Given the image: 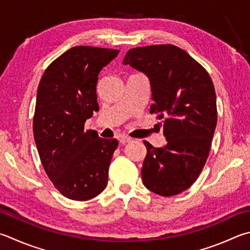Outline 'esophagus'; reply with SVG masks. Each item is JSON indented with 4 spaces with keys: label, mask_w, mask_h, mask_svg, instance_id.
Returning a JSON list of instances; mask_svg holds the SVG:
<instances>
[{
    "label": "esophagus",
    "mask_w": 250,
    "mask_h": 250,
    "mask_svg": "<svg viewBox=\"0 0 250 250\" xmlns=\"http://www.w3.org/2000/svg\"><path fill=\"white\" fill-rule=\"evenodd\" d=\"M118 140H119V142L121 143V144H125V143H128V142H130L131 141V138H129L128 135H125V134H120L119 137H118Z\"/></svg>",
    "instance_id": "34e87169"
}]
</instances>
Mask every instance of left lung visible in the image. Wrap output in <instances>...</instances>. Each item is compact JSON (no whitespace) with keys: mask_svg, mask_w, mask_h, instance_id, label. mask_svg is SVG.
<instances>
[{"mask_svg":"<svg viewBox=\"0 0 250 250\" xmlns=\"http://www.w3.org/2000/svg\"><path fill=\"white\" fill-rule=\"evenodd\" d=\"M124 64L142 72L151 84V113L163 120L167 144L147 153L142 166L145 187L163 197L188 189L208 160L214 134L216 95L206 69L174 44L130 49Z\"/></svg>","mask_w":250,"mask_h":250,"instance_id":"1","label":"left lung"}]
</instances>
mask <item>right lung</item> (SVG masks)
<instances>
[{
    "label": "right lung",
    "instance_id": "1",
    "mask_svg": "<svg viewBox=\"0 0 250 250\" xmlns=\"http://www.w3.org/2000/svg\"><path fill=\"white\" fill-rule=\"evenodd\" d=\"M119 50L78 46L50 64L38 86L34 138L49 179L63 196L86 201L108 183V169L118 146L116 139L84 131L85 121L98 111L96 85L104 66Z\"/></svg>",
    "mask_w": 250,
    "mask_h": 250
}]
</instances>
